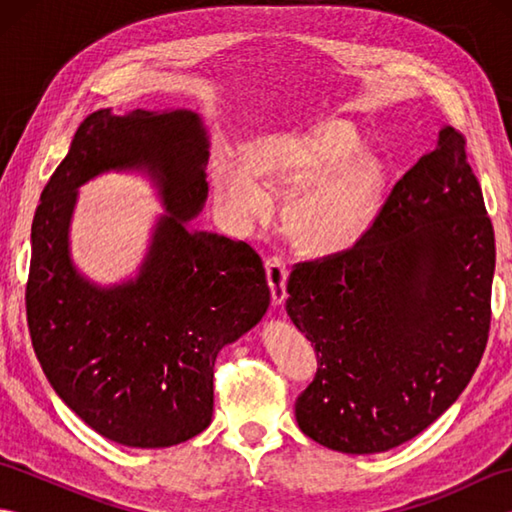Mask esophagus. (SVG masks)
<instances>
[{
  "mask_svg": "<svg viewBox=\"0 0 512 512\" xmlns=\"http://www.w3.org/2000/svg\"><path fill=\"white\" fill-rule=\"evenodd\" d=\"M266 279L270 288V299L273 306H281L286 301V281H288V268L281 257H268L266 259Z\"/></svg>",
  "mask_w": 512,
  "mask_h": 512,
  "instance_id": "obj_1",
  "label": "esophagus"
}]
</instances>
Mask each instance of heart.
<instances>
[{
  "label": "heart",
  "mask_w": 512,
  "mask_h": 512,
  "mask_svg": "<svg viewBox=\"0 0 512 512\" xmlns=\"http://www.w3.org/2000/svg\"><path fill=\"white\" fill-rule=\"evenodd\" d=\"M363 138L352 123L325 121L308 129L255 140L242 160L215 165L217 200L237 222L264 215L270 191H297L286 213L292 242L308 255H334L356 244L380 209L383 167L361 154Z\"/></svg>",
  "instance_id": "obj_1"
}]
</instances>
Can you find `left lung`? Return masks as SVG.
I'll return each mask as SVG.
<instances>
[{
	"label": "left lung",
	"instance_id": "8db88e82",
	"mask_svg": "<svg viewBox=\"0 0 512 512\" xmlns=\"http://www.w3.org/2000/svg\"><path fill=\"white\" fill-rule=\"evenodd\" d=\"M493 273L495 233L466 138L442 127L354 246L292 268L286 310L319 363L295 402L301 431L363 455L438 420L482 361Z\"/></svg>",
	"mask_w": 512,
	"mask_h": 512
}]
</instances>
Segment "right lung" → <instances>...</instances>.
Returning a JSON list of instances; mask_svg holds the SVG:
<instances>
[{"label": "right lung", "instance_id": "add662e5", "mask_svg": "<svg viewBox=\"0 0 512 512\" xmlns=\"http://www.w3.org/2000/svg\"><path fill=\"white\" fill-rule=\"evenodd\" d=\"M206 160L198 114L99 110L76 129L32 222L26 317L43 374L88 427L125 447H173L209 427L215 358L270 303L253 248L187 224L209 193ZM110 168H145L170 215L139 277L99 289L75 273L67 228L75 189Z\"/></svg>", "mask_w": 512, "mask_h": 512}]
</instances>
